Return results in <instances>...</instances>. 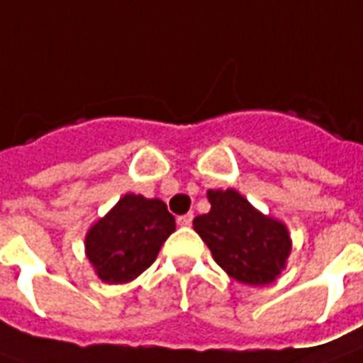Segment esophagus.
Listing matches in <instances>:
<instances>
[{
  "mask_svg": "<svg viewBox=\"0 0 363 363\" xmlns=\"http://www.w3.org/2000/svg\"><path fill=\"white\" fill-rule=\"evenodd\" d=\"M191 220H193L191 213L184 214V216H178V226H184V228H187V226H191Z\"/></svg>",
  "mask_w": 363,
  "mask_h": 363,
  "instance_id": "1",
  "label": "esophagus"
}]
</instances>
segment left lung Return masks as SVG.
<instances>
[{"label":"left lung","mask_w":363,"mask_h":363,"mask_svg":"<svg viewBox=\"0 0 363 363\" xmlns=\"http://www.w3.org/2000/svg\"><path fill=\"white\" fill-rule=\"evenodd\" d=\"M211 211L195 216L193 230L230 279L265 286L286 269L292 240L286 224L263 214L238 189H208Z\"/></svg>","instance_id":"8db88e82"}]
</instances>
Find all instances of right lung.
Here are the masks:
<instances>
[{"label": "right lung", "instance_id": "1", "mask_svg": "<svg viewBox=\"0 0 363 363\" xmlns=\"http://www.w3.org/2000/svg\"><path fill=\"white\" fill-rule=\"evenodd\" d=\"M176 220L160 199L125 193L84 236V255L106 284H125L155 263Z\"/></svg>", "mask_w": 363, "mask_h": 363}]
</instances>
